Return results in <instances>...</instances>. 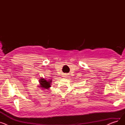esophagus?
Listing matches in <instances>:
<instances>
[{
  "mask_svg": "<svg viewBox=\"0 0 125 125\" xmlns=\"http://www.w3.org/2000/svg\"><path fill=\"white\" fill-rule=\"evenodd\" d=\"M66 76V75H64V77H65Z\"/></svg>",
  "mask_w": 125,
  "mask_h": 125,
  "instance_id": "obj_1",
  "label": "esophagus"
}]
</instances>
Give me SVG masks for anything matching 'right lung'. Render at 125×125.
I'll list each match as a JSON object with an SVG mask.
<instances>
[{
  "mask_svg": "<svg viewBox=\"0 0 125 125\" xmlns=\"http://www.w3.org/2000/svg\"><path fill=\"white\" fill-rule=\"evenodd\" d=\"M39 79H40L39 80V85L38 86V87L41 88L42 90H49L51 87V84L52 83V80L51 79L47 81L44 78H39Z\"/></svg>",
  "mask_w": 125,
  "mask_h": 125,
  "instance_id": "right-lung-1",
  "label": "right lung"
}]
</instances>
